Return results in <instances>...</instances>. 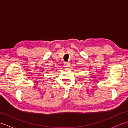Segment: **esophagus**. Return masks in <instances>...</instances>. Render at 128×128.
I'll use <instances>...</instances> for the list:
<instances>
[{"mask_svg": "<svg viewBox=\"0 0 128 128\" xmlns=\"http://www.w3.org/2000/svg\"><path fill=\"white\" fill-rule=\"evenodd\" d=\"M64 66V67L68 68V67H69V64L68 62H65Z\"/></svg>", "mask_w": 128, "mask_h": 128, "instance_id": "1", "label": "esophagus"}]
</instances>
